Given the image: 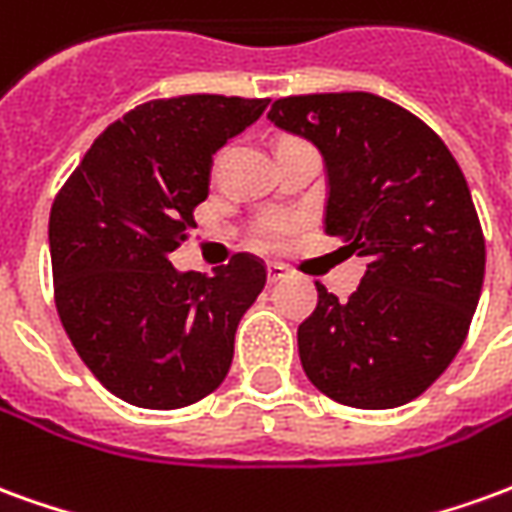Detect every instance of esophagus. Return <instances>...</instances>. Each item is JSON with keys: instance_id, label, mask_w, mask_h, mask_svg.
<instances>
[{"instance_id": "1", "label": "esophagus", "mask_w": 512, "mask_h": 512, "mask_svg": "<svg viewBox=\"0 0 512 512\" xmlns=\"http://www.w3.org/2000/svg\"><path fill=\"white\" fill-rule=\"evenodd\" d=\"M282 279H288V268L279 263H268V282H282Z\"/></svg>"}]
</instances>
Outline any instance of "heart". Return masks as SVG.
<instances>
[{"mask_svg": "<svg viewBox=\"0 0 512 512\" xmlns=\"http://www.w3.org/2000/svg\"><path fill=\"white\" fill-rule=\"evenodd\" d=\"M285 235H288V224L279 222V219H274V222H268L266 227H263V241H266L268 246H279L285 241Z\"/></svg>", "mask_w": 512, "mask_h": 512, "instance_id": "obj_1", "label": "heart"}]
</instances>
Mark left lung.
I'll return each mask as SVG.
<instances>
[{
  "label": "left lung",
  "mask_w": 512,
  "mask_h": 512,
  "mask_svg": "<svg viewBox=\"0 0 512 512\" xmlns=\"http://www.w3.org/2000/svg\"><path fill=\"white\" fill-rule=\"evenodd\" d=\"M268 120L321 150L323 230L367 257L348 301L315 282L301 367L343 406H403L450 367L483 290L485 238L461 167L433 128L373 93L290 95Z\"/></svg>",
  "instance_id": "obj_1"
}]
</instances>
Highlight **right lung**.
Segmentation results:
<instances>
[{
  "label": "right lung",
  "mask_w": 512,
  "mask_h": 512,
  "mask_svg": "<svg viewBox=\"0 0 512 512\" xmlns=\"http://www.w3.org/2000/svg\"><path fill=\"white\" fill-rule=\"evenodd\" d=\"M268 98L178 95L131 109L98 136L49 216L54 304L76 354L131 406L197 403L233 365L238 321L266 285L238 252L213 277L169 255L208 197L213 153L263 115Z\"/></svg>",
  "instance_id": "obj_1"
}]
</instances>
